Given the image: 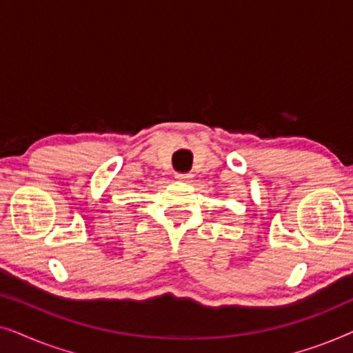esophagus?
<instances>
[{"mask_svg":"<svg viewBox=\"0 0 353 353\" xmlns=\"http://www.w3.org/2000/svg\"><path fill=\"white\" fill-rule=\"evenodd\" d=\"M175 178H176L178 181H186V183L192 181V175H191V173H176Z\"/></svg>","mask_w":353,"mask_h":353,"instance_id":"esophagus-1","label":"esophagus"}]
</instances>
